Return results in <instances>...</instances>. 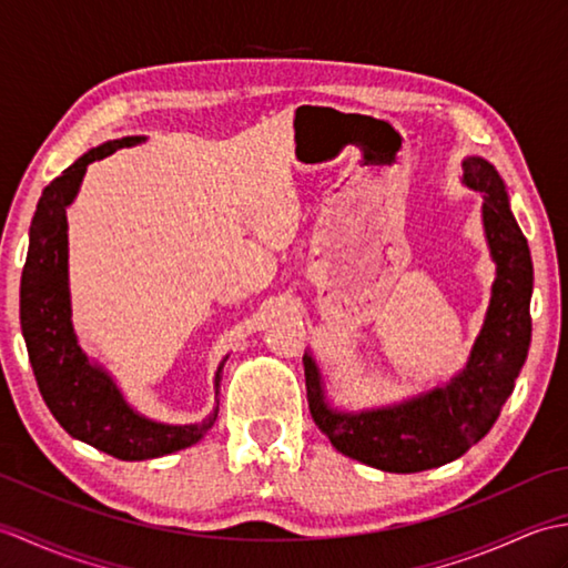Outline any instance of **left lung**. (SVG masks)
<instances>
[{
	"label": "left lung",
	"instance_id": "1",
	"mask_svg": "<svg viewBox=\"0 0 568 568\" xmlns=\"http://www.w3.org/2000/svg\"><path fill=\"white\" fill-rule=\"evenodd\" d=\"M464 180L486 192L484 224L498 263L486 324L466 368L449 385L409 403L346 415L324 403L317 366L303 356L307 403L320 432L342 454L390 474L444 466L484 439L513 395L532 339V258L510 212L508 192L484 159L464 161Z\"/></svg>",
	"mask_w": 568,
	"mask_h": 568
}]
</instances>
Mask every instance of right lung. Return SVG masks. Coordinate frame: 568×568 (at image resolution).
<instances>
[{
    "mask_svg": "<svg viewBox=\"0 0 568 568\" xmlns=\"http://www.w3.org/2000/svg\"><path fill=\"white\" fill-rule=\"evenodd\" d=\"M141 139L102 143L65 168L36 204L29 253L21 273V332L27 339L36 383L53 417L70 437L122 462H141L185 449L200 442L216 419L171 427L136 415L119 395L112 378L88 364L70 324L68 297V222L65 207L75 197L88 165ZM216 371V385H220Z\"/></svg>",
    "mask_w": 568,
    "mask_h": 568,
    "instance_id": "right-lung-1",
    "label": "right lung"
}]
</instances>
